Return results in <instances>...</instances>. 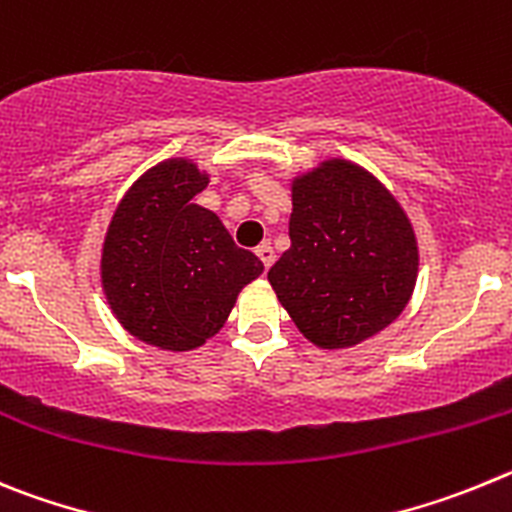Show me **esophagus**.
I'll use <instances>...</instances> for the list:
<instances>
[{
  "label": "esophagus",
  "instance_id": "34e87169",
  "mask_svg": "<svg viewBox=\"0 0 512 512\" xmlns=\"http://www.w3.org/2000/svg\"><path fill=\"white\" fill-rule=\"evenodd\" d=\"M255 255L260 257V262H262V265H265V270L275 262V250H273V247H270V242H262V245L255 250Z\"/></svg>",
  "mask_w": 512,
  "mask_h": 512
}]
</instances>
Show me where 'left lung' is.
<instances>
[{
  "label": "left lung",
  "instance_id": "1",
  "mask_svg": "<svg viewBox=\"0 0 512 512\" xmlns=\"http://www.w3.org/2000/svg\"><path fill=\"white\" fill-rule=\"evenodd\" d=\"M290 250L267 280L308 342L344 349L393 324L411 301V219L365 168L342 158L293 178Z\"/></svg>",
  "mask_w": 512,
  "mask_h": 512
}]
</instances>
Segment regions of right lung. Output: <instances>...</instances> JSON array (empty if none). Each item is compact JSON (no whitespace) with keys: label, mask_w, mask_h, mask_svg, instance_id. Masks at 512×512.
<instances>
[{"label":"right lung","mask_w":512,"mask_h":512,"mask_svg":"<svg viewBox=\"0 0 512 512\" xmlns=\"http://www.w3.org/2000/svg\"><path fill=\"white\" fill-rule=\"evenodd\" d=\"M206 183L186 158L150 168L119 201L101 250V285L119 324L170 352L214 336L239 290L262 273L219 216L193 204Z\"/></svg>","instance_id":"right-lung-1"}]
</instances>
